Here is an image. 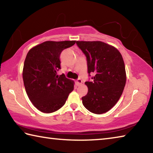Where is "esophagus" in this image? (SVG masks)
<instances>
[{
  "instance_id": "1",
  "label": "esophagus",
  "mask_w": 153,
  "mask_h": 153,
  "mask_svg": "<svg viewBox=\"0 0 153 153\" xmlns=\"http://www.w3.org/2000/svg\"><path fill=\"white\" fill-rule=\"evenodd\" d=\"M82 83V80L80 79V78H78L77 79V80H76V84H77V85H79V84H81Z\"/></svg>"
}]
</instances>
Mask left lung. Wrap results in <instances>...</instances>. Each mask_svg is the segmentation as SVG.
<instances>
[{
  "label": "left lung",
  "instance_id": "1",
  "mask_svg": "<svg viewBox=\"0 0 153 153\" xmlns=\"http://www.w3.org/2000/svg\"><path fill=\"white\" fill-rule=\"evenodd\" d=\"M86 57L88 73L92 80L85 82L88 88L82 103L90 112L102 114L115 106L122 94L126 82L125 65L117 48L100 41H77Z\"/></svg>",
  "mask_w": 153,
  "mask_h": 153
}]
</instances>
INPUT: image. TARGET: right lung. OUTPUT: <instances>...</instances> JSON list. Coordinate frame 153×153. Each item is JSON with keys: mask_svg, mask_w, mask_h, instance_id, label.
<instances>
[{"mask_svg": "<svg viewBox=\"0 0 153 153\" xmlns=\"http://www.w3.org/2000/svg\"><path fill=\"white\" fill-rule=\"evenodd\" d=\"M75 43L76 41H46L27 54L23 70L24 86L32 104L43 113L59 110L74 90V82L64 74L58 76L57 71L61 69V52Z\"/></svg>", "mask_w": 153, "mask_h": 153, "instance_id": "obj_1", "label": "right lung"}]
</instances>
